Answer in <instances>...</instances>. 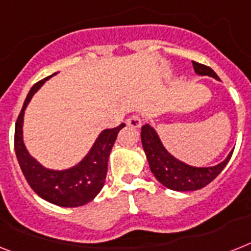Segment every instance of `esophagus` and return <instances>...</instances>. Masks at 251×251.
Wrapping results in <instances>:
<instances>
[{
	"label": "esophagus",
	"instance_id": "1",
	"mask_svg": "<svg viewBox=\"0 0 251 251\" xmlns=\"http://www.w3.org/2000/svg\"><path fill=\"white\" fill-rule=\"evenodd\" d=\"M127 125L131 127H140L142 125V117L139 115H132L127 119Z\"/></svg>",
	"mask_w": 251,
	"mask_h": 251
}]
</instances>
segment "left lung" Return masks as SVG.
<instances>
[{
	"instance_id": "obj_1",
	"label": "left lung",
	"mask_w": 251,
	"mask_h": 251,
	"mask_svg": "<svg viewBox=\"0 0 251 251\" xmlns=\"http://www.w3.org/2000/svg\"><path fill=\"white\" fill-rule=\"evenodd\" d=\"M192 64L197 75L210 76L219 79L217 73L214 72L210 67L197 62H192ZM140 138H142V144H143L147 160L150 164L151 172L153 173L161 184H164L165 187L173 191L184 192V191H197V189L203 188L221 174L233 153L231 152L223 162L213 168H193L173 157L172 154L165 150L156 131L148 124L142 127Z\"/></svg>"
}]
</instances>
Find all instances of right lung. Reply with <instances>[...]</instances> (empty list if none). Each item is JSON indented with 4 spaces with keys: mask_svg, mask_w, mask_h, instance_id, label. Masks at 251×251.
<instances>
[{
    "mask_svg": "<svg viewBox=\"0 0 251 251\" xmlns=\"http://www.w3.org/2000/svg\"><path fill=\"white\" fill-rule=\"evenodd\" d=\"M51 76L41 79L30 89L23 108L15 124L14 147L20 169L30 188L49 202L64 207L82 206L90 202L100 192L105 182L108 170V157L120 130L125 126L121 124L113 129H105L98 136L97 142L78 165L64 172H54L41 166L26 152L23 143V116L30 98L41 87V85Z\"/></svg>",
    "mask_w": 251,
    "mask_h": 251,
    "instance_id": "right-lung-1",
    "label": "right lung"
}]
</instances>
